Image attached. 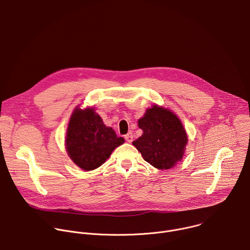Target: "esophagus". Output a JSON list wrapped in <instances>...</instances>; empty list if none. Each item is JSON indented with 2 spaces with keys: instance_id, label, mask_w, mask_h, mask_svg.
<instances>
[{
  "instance_id": "34e87169",
  "label": "esophagus",
  "mask_w": 250,
  "mask_h": 250,
  "mask_svg": "<svg viewBox=\"0 0 250 250\" xmlns=\"http://www.w3.org/2000/svg\"><path fill=\"white\" fill-rule=\"evenodd\" d=\"M125 139L127 141V142H131L133 140V134L131 132H128L125 135Z\"/></svg>"
}]
</instances>
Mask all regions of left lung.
<instances>
[{"label":"left lung","mask_w":250,"mask_h":250,"mask_svg":"<svg viewBox=\"0 0 250 250\" xmlns=\"http://www.w3.org/2000/svg\"><path fill=\"white\" fill-rule=\"evenodd\" d=\"M138 126L144 133L132 145L146 162L166 170L182 159L188 138L180 120L171 111L153 105L138 120Z\"/></svg>","instance_id":"obj_1"}]
</instances>
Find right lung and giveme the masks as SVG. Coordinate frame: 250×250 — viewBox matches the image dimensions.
Wrapping results in <instances>:
<instances>
[{
	"label": "right lung",
	"mask_w": 250,
	"mask_h": 250,
	"mask_svg": "<svg viewBox=\"0 0 250 250\" xmlns=\"http://www.w3.org/2000/svg\"><path fill=\"white\" fill-rule=\"evenodd\" d=\"M125 142L112 127L105 126L94 109L76 108L70 118L66 134V150L83 170L100 167L114 149Z\"/></svg>",
	"instance_id": "1"
}]
</instances>
